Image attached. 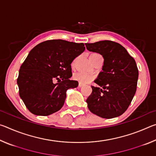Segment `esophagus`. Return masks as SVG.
Listing matches in <instances>:
<instances>
[{
    "instance_id": "obj_1",
    "label": "esophagus",
    "mask_w": 156,
    "mask_h": 156,
    "mask_svg": "<svg viewBox=\"0 0 156 156\" xmlns=\"http://www.w3.org/2000/svg\"><path fill=\"white\" fill-rule=\"evenodd\" d=\"M83 86V84H82V83H78V87H82Z\"/></svg>"
}]
</instances>
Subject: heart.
<instances>
[{
	"instance_id": "1",
	"label": "heart",
	"mask_w": 156,
	"mask_h": 156,
	"mask_svg": "<svg viewBox=\"0 0 156 156\" xmlns=\"http://www.w3.org/2000/svg\"><path fill=\"white\" fill-rule=\"evenodd\" d=\"M96 56H99V54H96V53H94V54H91L90 57ZM73 78H74V80H77L79 83H80L82 84H87L90 83L92 80H94V79L96 78V76H95L94 73L80 72L74 73V75H73Z\"/></svg>"
}]
</instances>
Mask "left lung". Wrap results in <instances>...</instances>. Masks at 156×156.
<instances>
[{
  "label": "left lung",
  "mask_w": 156,
  "mask_h": 156,
  "mask_svg": "<svg viewBox=\"0 0 156 156\" xmlns=\"http://www.w3.org/2000/svg\"><path fill=\"white\" fill-rule=\"evenodd\" d=\"M89 51L104 58L102 72L91 86L92 93L87 99L91 113L110 119L122 115L128 109L136 94L138 69L133 58L120 44L112 41L86 43Z\"/></svg>",
  "instance_id": "8db88e82"
}]
</instances>
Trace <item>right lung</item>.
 Masks as SVG:
<instances>
[{"instance_id": "1", "label": "right lung", "mask_w": 156, "mask_h": 156, "mask_svg": "<svg viewBox=\"0 0 156 156\" xmlns=\"http://www.w3.org/2000/svg\"><path fill=\"white\" fill-rule=\"evenodd\" d=\"M84 49L83 43L57 39L31 50L17 78L20 97L31 113L46 116L61 109L67 89L78 85V81L69 80L71 63Z\"/></svg>"}]
</instances>
